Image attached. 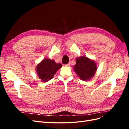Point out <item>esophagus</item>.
Here are the masks:
<instances>
[{"label":"esophagus","mask_w":129,"mask_h":129,"mask_svg":"<svg viewBox=\"0 0 129 129\" xmlns=\"http://www.w3.org/2000/svg\"><path fill=\"white\" fill-rule=\"evenodd\" d=\"M71 65V63H67V64H65V66H67V67H69V66Z\"/></svg>","instance_id":"1"}]
</instances>
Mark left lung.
<instances>
[{"instance_id":"1","label":"left lung","mask_w":129,"mask_h":129,"mask_svg":"<svg viewBox=\"0 0 129 129\" xmlns=\"http://www.w3.org/2000/svg\"><path fill=\"white\" fill-rule=\"evenodd\" d=\"M97 69L96 62L86 56H80L76 58L74 70L81 80H90L94 76Z\"/></svg>"}]
</instances>
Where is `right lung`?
<instances>
[{
	"mask_svg": "<svg viewBox=\"0 0 129 129\" xmlns=\"http://www.w3.org/2000/svg\"><path fill=\"white\" fill-rule=\"evenodd\" d=\"M62 66L60 63H55L54 60L45 58L37 66L36 71L38 76L43 82H46L52 79Z\"/></svg>",
	"mask_w": 129,
	"mask_h": 129,
	"instance_id": "right-lung-1",
	"label": "right lung"
}]
</instances>
